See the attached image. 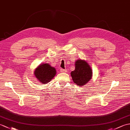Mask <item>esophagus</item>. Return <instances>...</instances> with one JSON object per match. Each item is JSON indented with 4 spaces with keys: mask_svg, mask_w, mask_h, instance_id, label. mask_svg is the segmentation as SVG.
<instances>
[{
    "mask_svg": "<svg viewBox=\"0 0 130 130\" xmlns=\"http://www.w3.org/2000/svg\"><path fill=\"white\" fill-rule=\"evenodd\" d=\"M67 71V70L63 69H60V72L61 73H66Z\"/></svg>",
    "mask_w": 130,
    "mask_h": 130,
    "instance_id": "1",
    "label": "esophagus"
}]
</instances>
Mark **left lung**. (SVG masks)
<instances>
[{
    "instance_id": "obj_1",
    "label": "left lung",
    "mask_w": 130,
    "mask_h": 130,
    "mask_svg": "<svg viewBox=\"0 0 130 130\" xmlns=\"http://www.w3.org/2000/svg\"><path fill=\"white\" fill-rule=\"evenodd\" d=\"M75 70L71 72L74 83L81 87L86 84L92 78L93 72L89 63L84 60L78 59L75 62Z\"/></svg>"
}]
</instances>
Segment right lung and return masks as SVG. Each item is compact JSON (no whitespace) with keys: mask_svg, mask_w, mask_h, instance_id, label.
Here are the masks:
<instances>
[{"mask_svg":"<svg viewBox=\"0 0 130 130\" xmlns=\"http://www.w3.org/2000/svg\"><path fill=\"white\" fill-rule=\"evenodd\" d=\"M56 74V70L47 63H41L34 71L35 78L43 84H47Z\"/></svg>","mask_w":130,"mask_h":130,"instance_id":"right-lung-1","label":"right lung"}]
</instances>
